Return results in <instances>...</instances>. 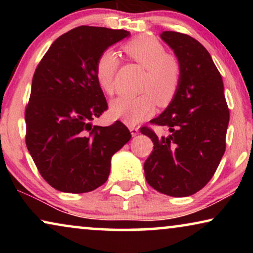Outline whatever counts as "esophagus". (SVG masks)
I'll list each match as a JSON object with an SVG mask.
<instances>
[{"mask_svg":"<svg viewBox=\"0 0 253 253\" xmlns=\"http://www.w3.org/2000/svg\"><path fill=\"white\" fill-rule=\"evenodd\" d=\"M129 129H130V131H131V134H132V136H137V134L139 133V127H138V126H129Z\"/></svg>","mask_w":253,"mask_h":253,"instance_id":"34e87169","label":"esophagus"}]
</instances>
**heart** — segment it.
Returning <instances> with one entry per match:
<instances>
[{
    "label": "heart",
    "instance_id": "1",
    "mask_svg": "<svg viewBox=\"0 0 253 253\" xmlns=\"http://www.w3.org/2000/svg\"><path fill=\"white\" fill-rule=\"evenodd\" d=\"M131 61L145 68L138 95H123L113 100L110 112L127 124H137L154 113L157 102L167 106L177 94L182 81V67L175 55L168 54L164 44L152 36L136 37L123 44ZM121 61L115 51L103 50L95 62V78L103 92L113 94L114 79Z\"/></svg>",
    "mask_w": 253,
    "mask_h": 253
}]
</instances>
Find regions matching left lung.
<instances>
[{"label":"left lung","instance_id":"left-lung-1","mask_svg":"<svg viewBox=\"0 0 253 253\" xmlns=\"http://www.w3.org/2000/svg\"><path fill=\"white\" fill-rule=\"evenodd\" d=\"M161 39L177 56L182 81L174 100L150 122L167 129L168 136L140 127L154 144L144 164L145 178L164 195L186 197L210 182L223 157L229 109L222 77L206 48L172 31H165Z\"/></svg>","mask_w":253,"mask_h":253}]
</instances>
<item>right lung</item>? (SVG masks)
Masks as SVG:
<instances>
[{
  "mask_svg": "<svg viewBox=\"0 0 253 253\" xmlns=\"http://www.w3.org/2000/svg\"><path fill=\"white\" fill-rule=\"evenodd\" d=\"M129 34L78 26L54 41L34 71L25 108L26 146L40 175L58 191L84 193L101 186L110 159L131 139L120 121L91 124L108 109L95 78L96 58Z\"/></svg>",
  "mask_w": 253,
  "mask_h": 253,
  "instance_id": "right-lung-1",
  "label": "right lung"
}]
</instances>
